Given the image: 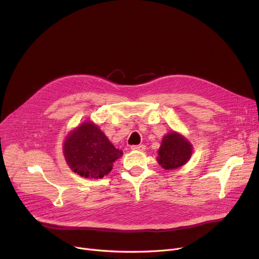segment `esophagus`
Segmentation results:
<instances>
[{"label": "esophagus", "instance_id": "1", "mask_svg": "<svg viewBox=\"0 0 259 259\" xmlns=\"http://www.w3.org/2000/svg\"><path fill=\"white\" fill-rule=\"evenodd\" d=\"M132 150L134 151H145L146 146L145 145H138V146H132L131 147Z\"/></svg>", "mask_w": 259, "mask_h": 259}]
</instances>
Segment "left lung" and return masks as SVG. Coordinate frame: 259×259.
<instances>
[{"label":"left lung","mask_w":259,"mask_h":259,"mask_svg":"<svg viewBox=\"0 0 259 259\" xmlns=\"http://www.w3.org/2000/svg\"><path fill=\"white\" fill-rule=\"evenodd\" d=\"M192 151V144L183 134L171 131L162 138L156 159L165 170H174L187 164Z\"/></svg>","instance_id":"1"}]
</instances>
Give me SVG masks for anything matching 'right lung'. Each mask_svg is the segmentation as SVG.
<instances>
[{
  "mask_svg": "<svg viewBox=\"0 0 259 259\" xmlns=\"http://www.w3.org/2000/svg\"><path fill=\"white\" fill-rule=\"evenodd\" d=\"M63 153L67 165L84 179H102L122 155L93 121L87 120L65 138Z\"/></svg>",
  "mask_w": 259,
  "mask_h": 259,
  "instance_id": "1",
  "label": "right lung"
}]
</instances>
